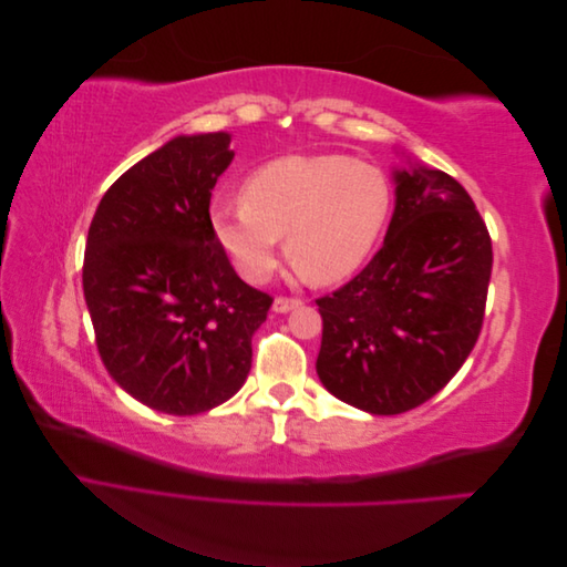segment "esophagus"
I'll return each instance as SVG.
<instances>
[{
	"instance_id": "34e87169",
	"label": "esophagus",
	"mask_w": 567,
	"mask_h": 567,
	"mask_svg": "<svg viewBox=\"0 0 567 567\" xmlns=\"http://www.w3.org/2000/svg\"><path fill=\"white\" fill-rule=\"evenodd\" d=\"M302 300L300 298H286V296H279L277 300H274V312H290L296 310V307H300Z\"/></svg>"
}]
</instances>
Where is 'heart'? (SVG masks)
Here are the masks:
<instances>
[{
  "label": "heart",
  "instance_id": "obj_1",
  "mask_svg": "<svg viewBox=\"0 0 567 567\" xmlns=\"http://www.w3.org/2000/svg\"><path fill=\"white\" fill-rule=\"evenodd\" d=\"M392 184L381 167L342 153L271 161L241 186V203L210 213L219 246L241 277L262 284L286 252L307 279L331 284L362 265L388 225Z\"/></svg>",
  "mask_w": 567,
  "mask_h": 567
}]
</instances>
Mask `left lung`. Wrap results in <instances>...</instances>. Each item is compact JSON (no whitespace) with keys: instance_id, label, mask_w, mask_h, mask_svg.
I'll use <instances>...</instances> for the list:
<instances>
[{"instance_id":"1","label":"left lung","mask_w":567,"mask_h":567,"mask_svg":"<svg viewBox=\"0 0 567 567\" xmlns=\"http://www.w3.org/2000/svg\"><path fill=\"white\" fill-rule=\"evenodd\" d=\"M394 182L383 248L317 298L321 383L379 416L416 409L452 381L483 329L492 274V238L466 188L431 167Z\"/></svg>"}]
</instances>
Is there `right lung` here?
<instances>
[{
  "label": "right lung",
  "mask_w": 567,
  "mask_h": 567,
  "mask_svg": "<svg viewBox=\"0 0 567 567\" xmlns=\"http://www.w3.org/2000/svg\"><path fill=\"white\" fill-rule=\"evenodd\" d=\"M225 132L177 136L101 198L82 265L101 362L142 404L194 416L241 390L274 298L238 279L210 221L234 151Z\"/></svg>",
  "instance_id": "right-lung-1"
}]
</instances>
